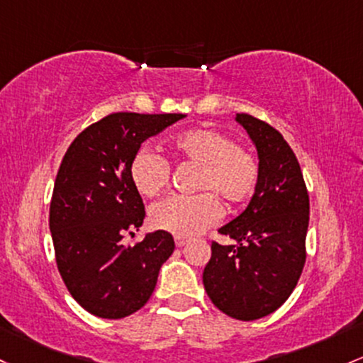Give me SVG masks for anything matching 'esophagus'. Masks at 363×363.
<instances>
[{"label": "esophagus", "mask_w": 363, "mask_h": 363, "mask_svg": "<svg viewBox=\"0 0 363 363\" xmlns=\"http://www.w3.org/2000/svg\"><path fill=\"white\" fill-rule=\"evenodd\" d=\"M188 242H189L188 238H184V236H175V245H177L179 248H181V246H184V245H188Z\"/></svg>", "instance_id": "34e87169"}]
</instances>
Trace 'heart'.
I'll return each instance as SVG.
<instances>
[{"label":"heart","instance_id":"b5f03b06","mask_svg":"<svg viewBox=\"0 0 363 363\" xmlns=\"http://www.w3.org/2000/svg\"><path fill=\"white\" fill-rule=\"evenodd\" d=\"M170 155L181 165H196L193 189L201 191L170 196L151 208V224L175 236H196L217 224L222 215L217 196L229 206H238L258 188V160L220 130L198 127L177 134L170 141ZM129 175L139 194L155 198L170 184L172 169L165 157L141 148L130 160Z\"/></svg>","mask_w":363,"mask_h":363}]
</instances>
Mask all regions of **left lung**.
I'll list each match as a JSON object with an SVG mask.
<instances>
[{
    "label": "left lung",
    "instance_id": "left-lung-1",
    "mask_svg": "<svg viewBox=\"0 0 363 363\" xmlns=\"http://www.w3.org/2000/svg\"><path fill=\"white\" fill-rule=\"evenodd\" d=\"M236 121L257 146L260 181L248 208L218 229L236 245L212 241L203 284L225 315L257 320L288 300L303 272L310 201L300 163L282 134L253 115L238 113Z\"/></svg>",
    "mask_w": 363,
    "mask_h": 363
}]
</instances>
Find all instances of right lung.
Returning <instances> with one entry per match:
<instances>
[{"label":"right lung","instance_id":"1","mask_svg":"<svg viewBox=\"0 0 363 363\" xmlns=\"http://www.w3.org/2000/svg\"><path fill=\"white\" fill-rule=\"evenodd\" d=\"M184 117L110 113L86 127L63 157L50 205L55 258L67 289L93 315L123 318L138 312L174 252L167 230L146 234L134 246L122 240L145 220V203L129 175L134 153Z\"/></svg>","mask_w":363,"mask_h":363}]
</instances>
